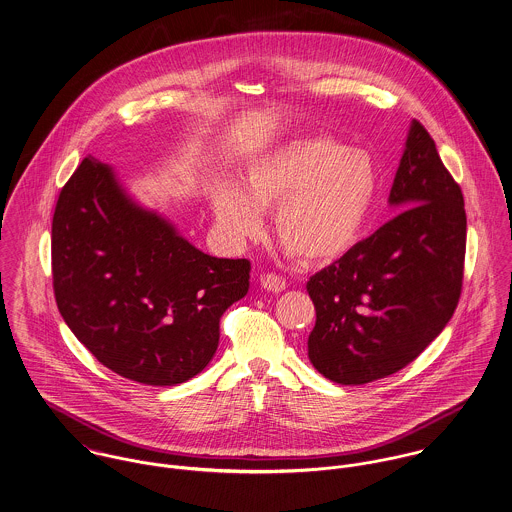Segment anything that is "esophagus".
<instances>
[{
    "label": "esophagus",
    "instance_id": "34e87169",
    "mask_svg": "<svg viewBox=\"0 0 512 512\" xmlns=\"http://www.w3.org/2000/svg\"><path fill=\"white\" fill-rule=\"evenodd\" d=\"M260 285L272 293H281L285 289V281L276 274H264L260 276Z\"/></svg>",
    "mask_w": 512,
    "mask_h": 512
}]
</instances>
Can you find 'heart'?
Wrapping results in <instances>:
<instances>
[{
  "label": "heart",
  "mask_w": 512,
  "mask_h": 512,
  "mask_svg": "<svg viewBox=\"0 0 512 512\" xmlns=\"http://www.w3.org/2000/svg\"><path fill=\"white\" fill-rule=\"evenodd\" d=\"M377 191L372 158L330 137L289 140L250 158L236 186L219 182L211 207L236 242L262 231L274 209V236L285 252L313 266L346 256L364 233Z\"/></svg>",
  "instance_id": "obj_1"
}]
</instances>
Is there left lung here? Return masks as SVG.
<instances>
[{"label": "left lung", "instance_id": "1", "mask_svg": "<svg viewBox=\"0 0 512 512\" xmlns=\"http://www.w3.org/2000/svg\"><path fill=\"white\" fill-rule=\"evenodd\" d=\"M389 205L401 213L307 281L317 311L309 360L334 383L399 372L444 330L460 299L464 195L415 119Z\"/></svg>", "mask_w": 512, "mask_h": 512}]
</instances>
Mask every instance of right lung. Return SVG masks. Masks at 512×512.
I'll use <instances>...</instances> for the list:
<instances>
[{"label":"right lung","mask_w":512,"mask_h":512,"mask_svg":"<svg viewBox=\"0 0 512 512\" xmlns=\"http://www.w3.org/2000/svg\"><path fill=\"white\" fill-rule=\"evenodd\" d=\"M52 279L64 323L105 368L164 387L213 360L250 262L201 252L88 156L54 209Z\"/></svg>","instance_id":"1"}]
</instances>
